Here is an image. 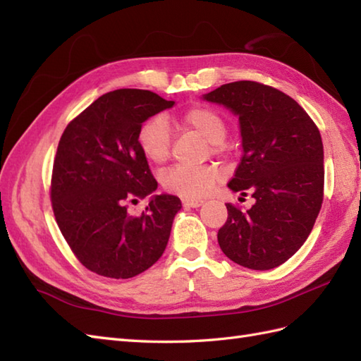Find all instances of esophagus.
Returning a JSON list of instances; mask_svg holds the SVG:
<instances>
[{
  "instance_id": "obj_1",
  "label": "esophagus",
  "mask_w": 361,
  "mask_h": 361,
  "mask_svg": "<svg viewBox=\"0 0 361 361\" xmlns=\"http://www.w3.org/2000/svg\"><path fill=\"white\" fill-rule=\"evenodd\" d=\"M203 203L204 200H202V198H183V206L185 208H198Z\"/></svg>"
}]
</instances>
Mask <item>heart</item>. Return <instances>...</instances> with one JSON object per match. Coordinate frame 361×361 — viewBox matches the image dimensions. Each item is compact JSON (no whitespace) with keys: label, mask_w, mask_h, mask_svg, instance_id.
I'll return each instance as SVG.
<instances>
[{"label":"heart","mask_w":361,"mask_h":361,"mask_svg":"<svg viewBox=\"0 0 361 361\" xmlns=\"http://www.w3.org/2000/svg\"><path fill=\"white\" fill-rule=\"evenodd\" d=\"M183 122L211 144H220L225 141L226 122L219 111L209 109V106H192L183 114ZM137 142H140L144 155L153 164H164L171 157L172 142V133L167 119L164 116L149 119L140 130ZM220 176L221 172L216 166H175L161 176V185L172 194L195 198L208 194L220 180Z\"/></svg>","instance_id":"1"}]
</instances>
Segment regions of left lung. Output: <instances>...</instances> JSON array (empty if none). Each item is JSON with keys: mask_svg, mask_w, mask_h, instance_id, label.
I'll return each mask as SVG.
<instances>
[{"mask_svg": "<svg viewBox=\"0 0 361 361\" xmlns=\"http://www.w3.org/2000/svg\"><path fill=\"white\" fill-rule=\"evenodd\" d=\"M239 118L243 157L233 192L256 203L247 212L226 204L217 239L225 256L251 270H271L302 247L323 203L324 150L315 122L295 99L240 80L202 96Z\"/></svg>", "mask_w": 361, "mask_h": 361, "instance_id": "obj_1", "label": "left lung"}]
</instances>
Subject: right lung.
I'll return each mask as SVG.
<instances>
[{
	"label": "right lung",
	"instance_id": "right-lung-1",
	"mask_svg": "<svg viewBox=\"0 0 361 361\" xmlns=\"http://www.w3.org/2000/svg\"><path fill=\"white\" fill-rule=\"evenodd\" d=\"M149 90L110 91L73 119L54 159L51 200L65 240L88 270L128 279L163 256L178 197L153 194L158 188L137 135L149 118L166 109ZM150 196L141 216H130V201Z\"/></svg>",
	"mask_w": 361,
	"mask_h": 361
}]
</instances>
